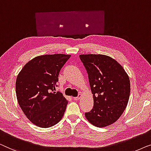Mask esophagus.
Masks as SVG:
<instances>
[{"instance_id":"34e87169","label":"esophagus","mask_w":151,"mask_h":151,"mask_svg":"<svg viewBox=\"0 0 151 151\" xmlns=\"http://www.w3.org/2000/svg\"><path fill=\"white\" fill-rule=\"evenodd\" d=\"M81 97V94H78L77 96H76V97H74L73 99H74V100H75V101H78V100H79L80 99V98Z\"/></svg>"}]
</instances>
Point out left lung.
<instances>
[{"label": "left lung", "mask_w": 151, "mask_h": 151, "mask_svg": "<svg viewBox=\"0 0 151 151\" xmlns=\"http://www.w3.org/2000/svg\"><path fill=\"white\" fill-rule=\"evenodd\" d=\"M88 73L94 98V107L85 114L94 126L104 127L120 117L128 103L130 81L122 65L103 55H81Z\"/></svg>", "instance_id": "1"}]
</instances>
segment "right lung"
I'll return each mask as SVG.
<instances>
[{
    "instance_id": "add662e5",
    "label": "right lung",
    "mask_w": 151,
    "mask_h": 151,
    "mask_svg": "<svg viewBox=\"0 0 151 151\" xmlns=\"http://www.w3.org/2000/svg\"><path fill=\"white\" fill-rule=\"evenodd\" d=\"M70 57L69 55H45L29 61L18 74L16 92L19 105L34 124L48 128L62 118L68 101L60 92H54L58 86L61 68Z\"/></svg>"
}]
</instances>
